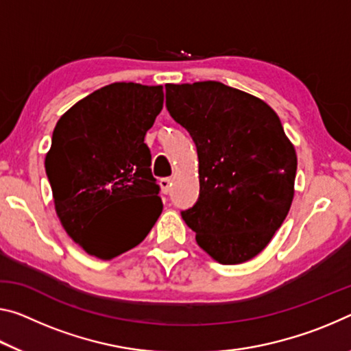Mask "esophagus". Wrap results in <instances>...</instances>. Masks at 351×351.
<instances>
[{
  "label": "esophagus",
  "mask_w": 351,
  "mask_h": 351,
  "mask_svg": "<svg viewBox=\"0 0 351 351\" xmlns=\"http://www.w3.org/2000/svg\"><path fill=\"white\" fill-rule=\"evenodd\" d=\"M159 186H160V191H162V193H169L170 187H171V180L170 178H162V180L159 181Z\"/></svg>",
  "instance_id": "esophagus-1"
}]
</instances>
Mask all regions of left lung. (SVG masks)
Here are the masks:
<instances>
[{
    "label": "left lung",
    "instance_id": "left-lung-1",
    "mask_svg": "<svg viewBox=\"0 0 351 351\" xmlns=\"http://www.w3.org/2000/svg\"><path fill=\"white\" fill-rule=\"evenodd\" d=\"M165 106L198 153L199 197L181 215L221 264L253 259L293 199L295 148L263 99L217 81L167 84Z\"/></svg>",
    "mask_w": 351,
    "mask_h": 351
}]
</instances>
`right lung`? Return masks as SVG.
Here are the masks:
<instances>
[{
	"label": "right lung",
	"mask_w": 351,
	"mask_h": 351,
	"mask_svg": "<svg viewBox=\"0 0 351 351\" xmlns=\"http://www.w3.org/2000/svg\"><path fill=\"white\" fill-rule=\"evenodd\" d=\"M162 86L114 82L60 117L45 158L56 213L77 245L112 259L138 245L162 213L145 134Z\"/></svg>",
	"instance_id": "1"
}]
</instances>
